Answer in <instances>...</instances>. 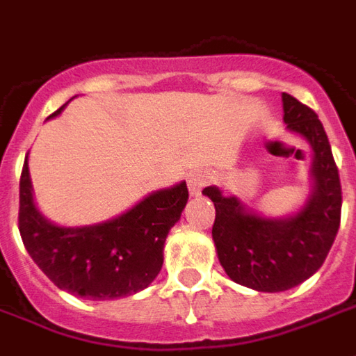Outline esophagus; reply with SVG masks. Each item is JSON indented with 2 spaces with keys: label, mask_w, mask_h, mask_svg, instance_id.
I'll list each match as a JSON object with an SVG mask.
<instances>
[{
  "label": "esophagus",
  "mask_w": 356,
  "mask_h": 356,
  "mask_svg": "<svg viewBox=\"0 0 356 356\" xmlns=\"http://www.w3.org/2000/svg\"><path fill=\"white\" fill-rule=\"evenodd\" d=\"M208 173L206 171H194L188 177V193L191 196H200L202 188L208 185Z\"/></svg>",
  "instance_id": "1"
}]
</instances>
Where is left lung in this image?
<instances>
[{"mask_svg":"<svg viewBox=\"0 0 356 356\" xmlns=\"http://www.w3.org/2000/svg\"><path fill=\"white\" fill-rule=\"evenodd\" d=\"M284 124L309 143L313 188L305 204L286 217H265L219 186L202 194L216 206L211 236L231 280L257 291H284L313 276L336 240L341 219V185L328 135L313 110L282 93Z\"/></svg>","mask_w":356,"mask_h":356,"instance_id":"left-lung-1","label":"left lung"}]
</instances>
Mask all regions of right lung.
I'll use <instances>...</instances> for the list:
<instances>
[{"mask_svg": "<svg viewBox=\"0 0 356 356\" xmlns=\"http://www.w3.org/2000/svg\"><path fill=\"white\" fill-rule=\"evenodd\" d=\"M66 104L47 120L57 118ZM186 200L188 188L181 181L147 194L108 221L63 227L35 206L26 154L20 175L19 231L30 257L57 288L93 301L125 298L148 288L162 270L163 244Z\"/></svg>", "mask_w": 356, "mask_h": 356, "instance_id": "obj_1", "label": "right lung"}]
</instances>
